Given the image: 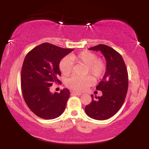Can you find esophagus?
Wrapping results in <instances>:
<instances>
[{"instance_id": "obj_1", "label": "esophagus", "mask_w": 149, "mask_h": 149, "mask_svg": "<svg viewBox=\"0 0 149 149\" xmlns=\"http://www.w3.org/2000/svg\"><path fill=\"white\" fill-rule=\"evenodd\" d=\"M72 95H81V93H79V92H76V91H72Z\"/></svg>"}]
</instances>
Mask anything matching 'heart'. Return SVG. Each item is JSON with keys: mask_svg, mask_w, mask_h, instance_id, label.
<instances>
[{"mask_svg": "<svg viewBox=\"0 0 149 149\" xmlns=\"http://www.w3.org/2000/svg\"><path fill=\"white\" fill-rule=\"evenodd\" d=\"M72 62L85 65V74L91 75L95 80L100 79L106 70L104 60L97 58V54L94 52L84 50L77 54H71L69 58H63L60 60L59 68L63 75H67L71 73L73 68ZM92 77L89 75L82 77L72 76L67 80L66 85L72 89L82 91L91 84Z\"/></svg>", "mask_w": 149, "mask_h": 149, "instance_id": "obj_1", "label": "heart"}]
</instances>
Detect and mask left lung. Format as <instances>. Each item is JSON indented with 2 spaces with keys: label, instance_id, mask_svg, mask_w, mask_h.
I'll use <instances>...</instances> for the list:
<instances>
[{
  "label": "left lung",
  "instance_id": "left-lung-1",
  "mask_svg": "<svg viewBox=\"0 0 149 149\" xmlns=\"http://www.w3.org/2000/svg\"><path fill=\"white\" fill-rule=\"evenodd\" d=\"M100 50L107 60L106 72L97 90L101 91V97H96L85 108L87 115L93 119L104 120L113 116L124 102L128 89V74L121 54L112 48L99 45L89 49Z\"/></svg>",
  "mask_w": 149,
  "mask_h": 149
}]
</instances>
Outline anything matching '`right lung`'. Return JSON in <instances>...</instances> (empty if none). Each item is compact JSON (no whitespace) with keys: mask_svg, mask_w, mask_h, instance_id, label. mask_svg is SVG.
I'll return each mask as SVG.
<instances>
[{"mask_svg":"<svg viewBox=\"0 0 149 149\" xmlns=\"http://www.w3.org/2000/svg\"><path fill=\"white\" fill-rule=\"evenodd\" d=\"M74 49L42 43L29 51L25 58L21 72V87L25 102L34 114L45 120L60 116L65 108L70 91H50L53 84H60V60Z\"/></svg>","mask_w":149,"mask_h":149,"instance_id":"1","label":"right lung"}]
</instances>
